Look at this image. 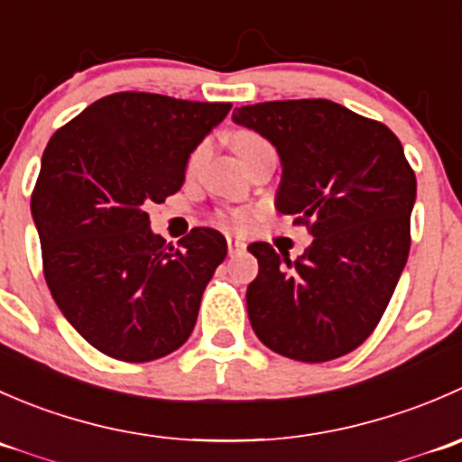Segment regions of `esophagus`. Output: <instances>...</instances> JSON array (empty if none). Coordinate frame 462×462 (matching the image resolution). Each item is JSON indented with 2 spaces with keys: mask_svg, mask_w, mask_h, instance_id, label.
Masks as SVG:
<instances>
[{
  "mask_svg": "<svg viewBox=\"0 0 462 462\" xmlns=\"http://www.w3.org/2000/svg\"><path fill=\"white\" fill-rule=\"evenodd\" d=\"M245 250V241L239 239V236H227V253L239 254Z\"/></svg>",
  "mask_w": 462,
  "mask_h": 462,
  "instance_id": "1",
  "label": "esophagus"
}]
</instances>
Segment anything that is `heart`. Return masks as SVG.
I'll return each instance as SVG.
<instances>
[{
  "label": "heart",
  "instance_id": "heart-1",
  "mask_svg": "<svg viewBox=\"0 0 462 462\" xmlns=\"http://www.w3.org/2000/svg\"><path fill=\"white\" fill-rule=\"evenodd\" d=\"M254 141H259V136H254V134H250V132H239V134H235V138H232V144H235V149H236V152H239V149H244L245 144H250V143H254ZM201 153L203 152H201V149H199V152L194 153L192 162H197L199 158H201ZM227 221L235 223V226H241V223H245V214L235 212L230 218H227Z\"/></svg>",
  "mask_w": 462,
  "mask_h": 462
}]
</instances>
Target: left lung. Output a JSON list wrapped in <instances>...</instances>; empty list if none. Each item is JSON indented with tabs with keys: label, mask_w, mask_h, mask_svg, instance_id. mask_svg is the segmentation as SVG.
I'll return each mask as SVG.
<instances>
[{
	"label": "left lung",
	"mask_w": 462,
	"mask_h": 462,
	"mask_svg": "<svg viewBox=\"0 0 462 462\" xmlns=\"http://www.w3.org/2000/svg\"><path fill=\"white\" fill-rule=\"evenodd\" d=\"M232 120L273 143L282 161L274 208L313 235L301 257L250 245L259 274L248 318L270 351L328 362L377 326L409 257L416 174L386 125L330 100H274Z\"/></svg>",
	"instance_id": "8db88e82"
}]
</instances>
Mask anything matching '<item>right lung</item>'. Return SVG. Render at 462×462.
I'll return each mask as SVG.
<instances>
[{
    "mask_svg": "<svg viewBox=\"0 0 462 462\" xmlns=\"http://www.w3.org/2000/svg\"><path fill=\"white\" fill-rule=\"evenodd\" d=\"M230 106L111 93L46 144L31 197L44 277L69 324L105 356L152 362L194 330L226 236L194 227L174 248L144 209L179 192L189 153Z\"/></svg>",
    "mask_w": 462,
    "mask_h": 462,
    "instance_id": "obj_1",
    "label": "right lung"
}]
</instances>
